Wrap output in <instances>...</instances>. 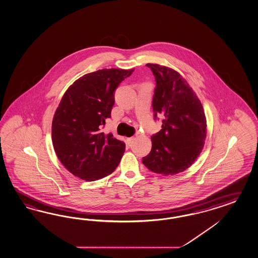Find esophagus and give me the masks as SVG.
<instances>
[{
    "label": "esophagus",
    "instance_id": "esophagus-1",
    "mask_svg": "<svg viewBox=\"0 0 258 258\" xmlns=\"http://www.w3.org/2000/svg\"><path fill=\"white\" fill-rule=\"evenodd\" d=\"M134 139H135L134 137H131V138H128V139H126V142H127V144H128V145L132 144V142L134 141Z\"/></svg>",
    "mask_w": 258,
    "mask_h": 258
}]
</instances>
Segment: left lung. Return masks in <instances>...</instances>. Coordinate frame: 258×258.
Instances as JSON below:
<instances>
[{
  "label": "left lung",
  "instance_id": "8db88e82",
  "mask_svg": "<svg viewBox=\"0 0 258 258\" xmlns=\"http://www.w3.org/2000/svg\"><path fill=\"white\" fill-rule=\"evenodd\" d=\"M156 86L152 98L154 119L163 116L162 129L152 136L151 152L142 163L151 171L175 175L190 167L203 149L207 123L201 102L175 70L148 63Z\"/></svg>",
  "mask_w": 258,
  "mask_h": 258
}]
</instances>
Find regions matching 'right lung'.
<instances>
[{
    "mask_svg": "<svg viewBox=\"0 0 258 258\" xmlns=\"http://www.w3.org/2000/svg\"><path fill=\"white\" fill-rule=\"evenodd\" d=\"M133 72L111 68L87 74L60 100L52 120L53 147L61 164L76 177L97 180L119 165L125 143L101 130L111 117L116 89Z\"/></svg>",
    "mask_w": 258,
    "mask_h": 258,
    "instance_id": "add662e5",
    "label": "right lung"
}]
</instances>
